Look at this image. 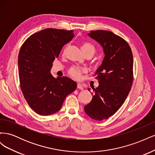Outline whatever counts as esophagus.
<instances>
[{
  "label": "esophagus",
  "mask_w": 155,
  "mask_h": 155,
  "mask_svg": "<svg viewBox=\"0 0 155 155\" xmlns=\"http://www.w3.org/2000/svg\"><path fill=\"white\" fill-rule=\"evenodd\" d=\"M77 87H78V88L80 89V90H83V86H82V85H81V83H78Z\"/></svg>",
  "instance_id": "1"
}]
</instances>
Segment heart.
<instances>
[{
  "mask_svg": "<svg viewBox=\"0 0 155 155\" xmlns=\"http://www.w3.org/2000/svg\"><path fill=\"white\" fill-rule=\"evenodd\" d=\"M65 50H66V48L64 49L63 53L65 52ZM81 50L83 53L89 52L92 54V55H94V54L96 51L95 46H94L93 44L90 43V42L87 41H84L81 43ZM85 72V70L84 68L78 67H74L68 70V74L70 76L74 79H80L81 75Z\"/></svg>",
  "mask_w": 155,
  "mask_h": 155,
  "instance_id": "obj_1",
  "label": "heart"
}]
</instances>
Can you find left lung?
<instances>
[{
  "label": "left lung",
  "instance_id": "obj_1",
  "mask_svg": "<svg viewBox=\"0 0 155 155\" xmlns=\"http://www.w3.org/2000/svg\"><path fill=\"white\" fill-rule=\"evenodd\" d=\"M88 35L101 45L105 58L95 74L99 86L93 88L92 100L84 109L91 118L101 121L114 114L129 94L133 82V56L127 41L114 33L95 30Z\"/></svg>",
  "mask_w": 155,
  "mask_h": 155
}]
</instances>
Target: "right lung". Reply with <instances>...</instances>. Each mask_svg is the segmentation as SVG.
<instances>
[{"label":"right lung","instance_id":"add662e5","mask_svg":"<svg viewBox=\"0 0 155 155\" xmlns=\"http://www.w3.org/2000/svg\"><path fill=\"white\" fill-rule=\"evenodd\" d=\"M74 37L73 30L46 28L30 35L18 53L20 87L28 104L39 115L49 116L60 110L65 97L76 83L67 77L54 78L52 63L63 46Z\"/></svg>","mask_w":155,"mask_h":155}]
</instances>
